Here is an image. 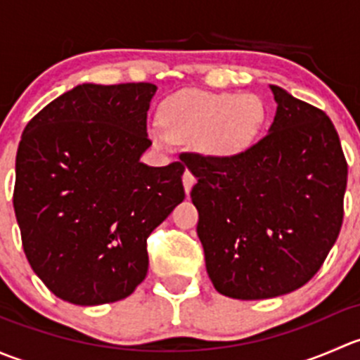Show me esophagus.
I'll use <instances>...</instances> for the list:
<instances>
[{
  "mask_svg": "<svg viewBox=\"0 0 360 360\" xmlns=\"http://www.w3.org/2000/svg\"><path fill=\"white\" fill-rule=\"evenodd\" d=\"M195 176L193 174L190 172V170H186V172H184V176H183V184H184V191H186V195H190V191H191V188H193V184H195Z\"/></svg>",
  "mask_w": 360,
  "mask_h": 360,
  "instance_id": "esophagus-1",
  "label": "esophagus"
}]
</instances>
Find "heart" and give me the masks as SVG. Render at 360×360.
<instances>
[{
	"label": "heart",
	"mask_w": 360,
	"mask_h": 360,
	"mask_svg": "<svg viewBox=\"0 0 360 360\" xmlns=\"http://www.w3.org/2000/svg\"><path fill=\"white\" fill-rule=\"evenodd\" d=\"M160 125L148 130L155 146L167 141H193L203 157L237 158L259 139L266 123V106L254 94H212L183 90L167 97L158 110Z\"/></svg>",
	"instance_id": "obj_1"
}]
</instances>
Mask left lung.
Masks as SVG:
<instances>
[{"label":"left lung","instance_id":"left-lung-1","mask_svg":"<svg viewBox=\"0 0 360 360\" xmlns=\"http://www.w3.org/2000/svg\"><path fill=\"white\" fill-rule=\"evenodd\" d=\"M268 134L237 158L190 155L191 202L209 278L235 300H266L307 284L343 223L348 167L324 111L270 85Z\"/></svg>","mask_w":360,"mask_h":360}]
</instances>
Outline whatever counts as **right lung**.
I'll return each mask as SVG.
<instances>
[{
	"label": "right lung",
	"mask_w": 360,
	"mask_h": 360,
	"mask_svg": "<svg viewBox=\"0 0 360 360\" xmlns=\"http://www.w3.org/2000/svg\"><path fill=\"white\" fill-rule=\"evenodd\" d=\"M153 83H83L25 125L13 209L29 264L57 297L123 300L148 274L146 240L184 200V165L148 167Z\"/></svg>",
	"instance_id": "add662e5"
}]
</instances>
